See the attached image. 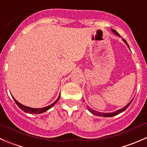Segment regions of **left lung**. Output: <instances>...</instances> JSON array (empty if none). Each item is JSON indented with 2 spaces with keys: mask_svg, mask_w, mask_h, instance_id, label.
Listing matches in <instances>:
<instances>
[{
  "mask_svg": "<svg viewBox=\"0 0 147 147\" xmlns=\"http://www.w3.org/2000/svg\"><path fill=\"white\" fill-rule=\"evenodd\" d=\"M111 31L113 32L114 33V34H115L116 35H117V36H118V37H120V35H119L118 33H117V32H116L115 30H113V29H111ZM122 41H123L124 42H125V44H126L127 45L128 48H129V45H128L127 42H126V40H125V39H122ZM133 99H134V98H133ZM133 99L131 100V101H130V102L127 104V105H125V106L124 107H122V108L119 109V110H117V111H115V112H113V113H100V112H98V111H96V110H93V109L90 108V107H89V106H87V107H88V110L89 111H90V113H92V114L95 115L100 116V117H113V116L117 115H118V114H119V113H122V112H123V111H125V110H126V109L129 106V105H130V104H131V102H132ZM84 102H85V101H84Z\"/></svg>",
  "mask_w": 147,
  "mask_h": 147,
  "instance_id": "left-lung-1",
  "label": "left lung"
}]
</instances>
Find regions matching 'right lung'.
I'll return each instance as SVG.
<instances>
[{
	"label": "right lung",
	"instance_id": "right-lung-1",
	"mask_svg": "<svg viewBox=\"0 0 147 147\" xmlns=\"http://www.w3.org/2000/svg\"><path fill=\"white\" fill-rule=\"evenodd\" d=\"M12 97H13V96H12ZM59 98H60V94H59V96L58 98H57V99L56 100L54 101V102H53L52 104L48 105V106L42 107V108H33V107L25 106V105H22V104L20 103L18 101L16 100L15 99V98L13 97V100H15L16 103L17 104L18 106L21 109V110H23L24 112H25V113H30V114H41V113H45V112L47 111L48 110H49V109L51 108V107H52L54 105H55L56 103H57V101L59 100Z\"/></svg>",
	"mask_w": 147,
	"mask_h": 147
}]
</instances>
